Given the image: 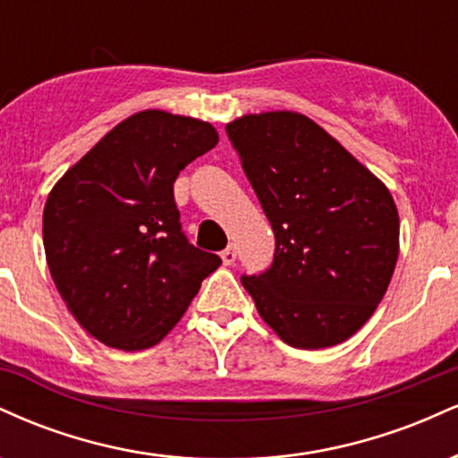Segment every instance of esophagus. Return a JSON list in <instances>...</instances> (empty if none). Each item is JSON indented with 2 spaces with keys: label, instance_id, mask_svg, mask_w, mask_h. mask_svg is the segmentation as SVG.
<instances>
[{
  "label": "esophagus",
  "instance_id": "1",
  "mask_svg": "<svg viewBox=\"0 0 458 458\" xmlns=\"http://www.w3.org/2000/svg\"><path fill=\"white\" fill-rule=\"evenodd\" d=\"M222 260H224V265H234V260H236V247L234 245H228L225 247V250L222 251Z\"/></svg>",
  "mask_w": 458,
  "mask_h": 458
}]
</instances>
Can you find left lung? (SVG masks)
Returning <instances> with one entry per match:
<instances>
[{
	"label": "left lung",
	"mask_w": 458,
	"mask_h": 458,
	"mask_svg": "<svg viewBox=\"0 0 458 458\" xmlns=\"http://www.w3.org/2000/svg\"><path fill=\"white\" fill-rule=\"evenodd\" d=\"M225 131L276 234L273 265L241 277L245 291L286 344L344 343L372 317L396 267L390 189L303 114H247Z\"/></svg>",
	"instance_id": "obj_1"
}]
</instances>
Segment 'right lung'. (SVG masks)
I'll return each instance as SVG.
<instances>
[{
  "label": "right lung",
  "mask_w": 458,
  "mask_h": 458,
  "mask_svg": "<svg viewBox=\"0 0 458 458\" xmlns=\"http://www.w3.org/2000/svg\"><path fill=\"white\" fill-rule=\"evenodd\" d=\"M217 141L211 123L144 109L51 189L47 265L66 308L98 343L120 351L159 344L222 265L185 239L174 202L178 172Z\"/></svg>",
  "instance_id": "right-lung-1"
}]
</instances>
